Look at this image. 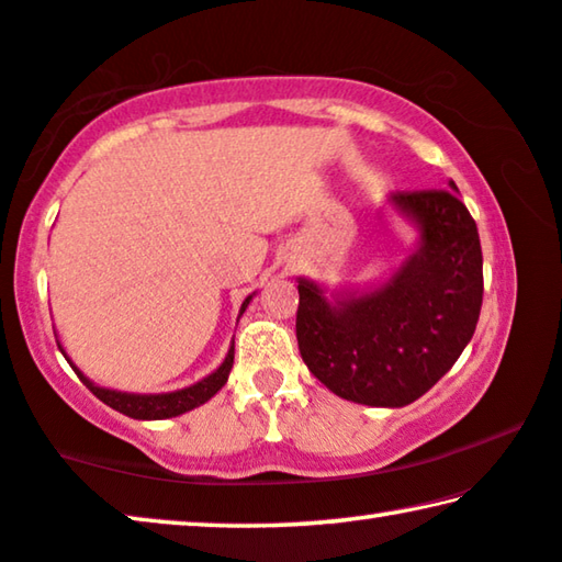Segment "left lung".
<instances>
[{"label":"left lung","mask_w":562,"mask_h":562,"mask_svg":"<svg viewBox=\"0 0 562 562\" xmlns=\"http://www.w3.org/2000/svg\"><path fill=\"white\" fill-rule=\"evenodd\" d=\"M396 191L389 206L418 232L404 265L371 290L325 292L300 278L297 346L335 396L401 408L437 383L482 310V247L459 189Z\"/></svg>","instance_id":"left-lung-1"}]
</instances>
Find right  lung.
<instances>
[{"mask_svg": "<svg viewBox=\"0 0 562 562\" xmlns=\"http://www.w3.org/2000/svg\"><path fill=\"white\" fill-rule=\"evenodd\" d=\"M249 300H252V295H249L245 303H241L239 315L247 310ZM60 350H63V346H60ZM63 356L67 358V363L72 366V371L80 375V381L86 383V386L93 391L95 396L103 401V404H108L111 408H115V412H121V414L131 416V418H140V422H156V418L181 416V414L191 412V408L206 404V401L212 398L214 393L224 386V383H227L229 371H232V363H234V340H232V346H229L227 358H224L222 366L216 368L214 373H209L206 379L196 381L194 386H187V389H179V391H169V393H128V391H115V389L98 386V383L90 381L88 375L82 373L80 368L70 361V356H67L65 350H63Z\"/></svg>", "mask_w": 562, "mask_h": 562, "instance_id": "add662e5", "label": "right lung"}]
</instances>
